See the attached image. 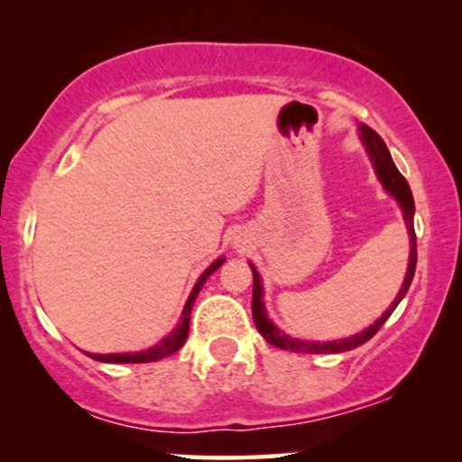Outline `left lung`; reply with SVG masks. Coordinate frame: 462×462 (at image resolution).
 <instances>
[{
  "label": "left lung",
  "instance_id": "obj_1",
  "mask_svg": "<svg viewBox=\"0 0 462 462\" xmlns=\"http://www.w3.org/2000/svg\"><path fill=\"white\" fill-rule=\"evenodd\" d=\"M360 136H363L365 147H367L371 161H374L375 173H378L380 182L384 184V189L389 190L393 198L400 201L402 213H404L406 219V227L408 235H411V261H408V272L404 278V284H402L400 293L393 300V304L389 306V310L380 317L374 326H369L367 330L356 334V337L343 338V341H330V343H309V341H300V338H291L286 337L284 332H280L278 328L269 321L267 312H264V304H263V286H261V275H258L256 269L252 267L254 273V295H252V312H254V323H256L258 332L263 334L264 341L272 343V346L280 347V349H289V352H301V354H338V352H347V349H354L363 343H367L380 328L384 326V321L389 319L391 312L397 309L402 298L406 295L408 286L412 282V275H415V267H417V236H415V226H412V215H415V201H412V193L411 187H408L406 178L397 171L393 158H391L389 150H386L384 141L380 139V134L375 130H371L369 125H360Z\"/></svg>",
  "mask_w": 462,
  "mask_h": 462
}]
</instances>
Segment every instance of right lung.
Returning a JSON list of instances; mask_svg holds the SVG:
<instances>
[{
	"instance_id": "obj_1",
	"label": "right lung",
	"mask_w": 462,
	"mask_h": 462,
	"mask_svg": "<svg viewBox=\"0 0 462 462\" xmlns=\"http://www.w3.org/2000/svg\"><path fill=\"white\" fill-rule=\"evenodd\" d=\"M221 263H224V258L215 261L208 269H206L204 273H201V278L198 280V284H195L193 293H190L187 306H184V310H182V321H180L176 330L169 334L167 338H162V341L158 343L156 347L145 349V352H139V354H88V356L95 358V360H102V363H153V360H161L164 356H169V354L178 352V349L184 346V341H187V337H189L190 309H193V301H195V298H198L201 284L206 282V278H208L210 273L217 272V269L221 267Z\"/></svg>"
}]
</instances>
